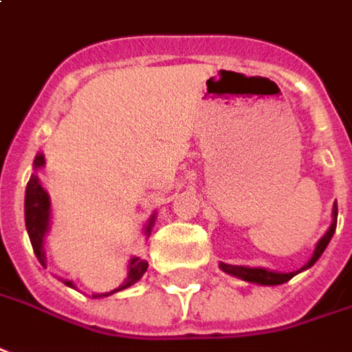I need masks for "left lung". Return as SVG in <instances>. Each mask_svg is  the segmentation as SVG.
Masks as SVG:
<instances>
[{
	"label": "left lung",
	"mask_w": 352,
	"mask_h": 352,
	"mask_svg": "<svg viewBox=\"0 0 352 352\" xmlns=\"http://www.w3.org/2000/svg\"><path fill=\"white\" fill-rule=\"evenodd\" d=\"M336 226H337V205H333V223L331 226L327 228V232H325L322 240L316 244V250H314L312 258L310 261L304 265L302 270H308V267H312L314 263L320 259V256L324 254V250L329 244V240L333 236V232H336ZM221 270L228 273V275H234L238 279L248 280V283H258V285H270V287H275V285H283V283H287V280H291L296 273H300V271H292V273H279V271H270V270H263V267H244V265H228V263H221Z\"/></svg>",
	"instance_id": "8db88e82"
}]
</instances>
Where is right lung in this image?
<instances>
[{"instance_id": "add662e5", "label": "right lung", "mask_w": 352, "mask_h": 352, "mask_svg": "<svg viewBox=\"0 0 352 352\" xmlns=\"http://www.w3.org/2000/svg\"><path fill=\"white\" fill-rule=\"evenodd\" d=\"M44 155H36L34 157V170H38L44 166ZM155 223V214L151 217L147 228H145V234L148 236L151 232V226ZM25 225H27L28 238H30V244L32 250L36 254L38 261L46 267V254H44V236L50 228V195L46 190L40 186V180L36 174L30 176V180L27 184V192H25ZM148 263L147 259L141 258H131L129 259V265H127V279L124 280V285H120L118 289L112 292H104V294H93V298H100V296H108V294H114L118 291H124L127 287L135 285L143 273L147 271ZM67 287H73L72 280H65Z\"/></svg>"}]
</instances>
